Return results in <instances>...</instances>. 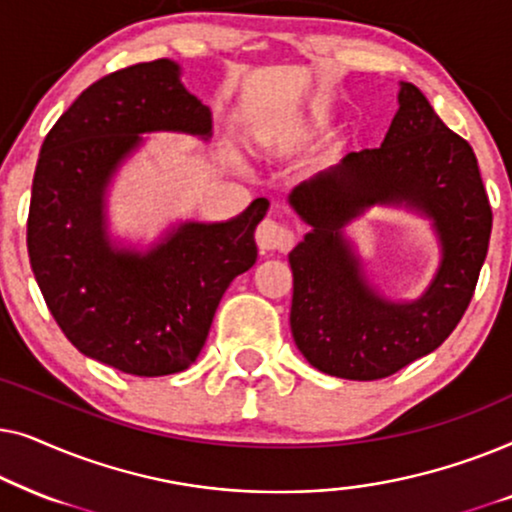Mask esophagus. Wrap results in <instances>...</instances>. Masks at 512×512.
<instances>
[{"mask_svg": "<svg viewBox=\"0 0 512 512\" xmlns=\"http://www.w3.org/2000/svg\"><path fill=\"white\" fill-rule=\"evenodd\" d=\"M293 242V233L284 223L275 219H263L256 228V244L261 251H282L289 249Z\"/></svg>", "mask_w": 512, "mask_h": 512, "instance_id": "34e87169", "label": "esophagus"}]
</instances>
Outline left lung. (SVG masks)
Returning a JSON list of instances; mask_svg holds the SVG:
<instances>
[{
  "instance_id": "left-lung-1",
  "label": "left lung",
  "mask_w": 512,
  "mask_h": 512,
  "mask_svg": "<svg viewBox=\"0 0 512 512\" xmlns=\"http://www.w3.org/2000/svg\"><path fill=\"white\" fill-rule=\"evenodd\" d=\"M289 205L310 226L289 254L291 333L310 366L342 380H382L443 345L478 284L492 207L473 149L422 90L401 81L380 149L347 153L293 188ZM373 206L430 221L441 261L422 297L394 301L369 282L344 228Z\"/></svg>"
}]
</instances>
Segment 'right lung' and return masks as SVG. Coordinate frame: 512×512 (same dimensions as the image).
Wrapping results in <instances>:
<instances>
[{
	"mask_svg": "<svg viewBox=\"0 0 512 512\" xmlns=\"http://www.w3.org/2000/svg\"><path fill=\"white\" fill-rule=\"evenodd\" d=\"M151 132L212 137V111L167 58L76 97L41 146L27 219L34 279L62 333L88 359L137 377L198 359L223 293L256 263L254 230L270 207L256 198L228 221H177L149 247L118 240L109 188Z\"/></svg>",
	"mask_w": 512,
	"mask_h": 512,
	"instance_id": "1",
	"label": "right lung"
}]
</instances>
